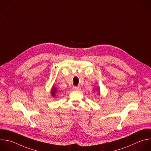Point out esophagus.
<instances>
[{
	"label": "esophagus",
	"mask_w": 151,
	"mask_h": 151,
	"mask_svg": "<svg viewBox=\"0 0 151 151\" xmlns=\"http://www.w3.org/2000/svg\"><path fill=\"white\" fill-rule=\"evenodd\" d=\"M73 90H78V91H79V90H81V86H74L73 87Z\"/></svg>",
	"instance_id": "34e87169"
}]
</instances>
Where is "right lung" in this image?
<instances>
[{"mask_svg": "<svg viewBox=\"0 0 151 151\" xmlns=\"http://www.w3.org/2000/svg\"><path fill=\"white\" fill-rule=\"evenodd\" d=\"M56 92V88H53V89H52V92H51L53 96H55Z\"/></svg>", "mask_w": 151, "mask_h": 151, "instance_id": "add662e5", "label": "right lung"}]
</instances>
